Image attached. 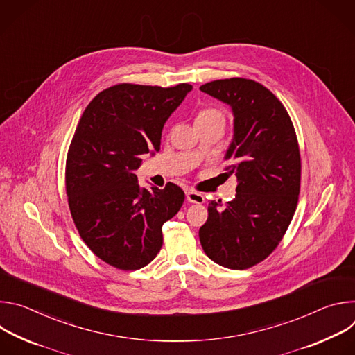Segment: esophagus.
Returning a JSON list of instances; mask_svg holds the SVG:
<instances>
[{
	"instance_id": "1",
	"label": "esophagus",
	"mask_w": 355,
	"mask_h": 355,
	"mask_svg": "<svg viewBox=\"0 0 355 355\" xmlns=\"http://www.w3.org/2000/svg\"><path fill=\"white\" fill-rule=\"evenodd\" d=\"M188 202H192V204H204L205 202V196L202 195L200 192L196 191H187L185 192Z\"/></svg>"
}]
</instances>
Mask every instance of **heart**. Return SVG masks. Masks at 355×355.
I'll list each match as a JSON object with an SVG mask.
<instances>
[{
    "label": "heart",
    "instance_id": "heart-1",
    "mask_svg": "<svg viewBox=\"0 0 355 355\" xmlns=\"http://www.w3.org/2000/svg\"><path fill=\"white\" fill-rule=\"evenodd\" d=\"M216 119H219V121H225V115H223V112L220 111V110H218V108H204V110H200L199 112H198V115H196V123H199V122H208V121H216Z\"/></svg>",
    "mask_w": 355,
    "mask_h": 355
}]
</instances>
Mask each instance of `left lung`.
Masks as SVG:
<instances>
[{
	"label": "left lung",
	"instance_id": "8db88e82",
	"mask_svg": "<svg viewBox=\"0 0 355 355\" xmlns=\"http://www.w3.org/2000/svg\"><path fill=\"white\" fill-rule=\"evenodd\" d=\"M199 89L232 107L234 135L225 160L229 174L237 177L232 200L209 202L199 240L216 264L247 270L277 248L296 211L297 137L281 101L254 80H215Z\"/></svg>",
	"mask_w": 355,
	"mask_h": 355
}]
</instances>
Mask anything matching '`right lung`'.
Listing matches in <instances>:
<instances>
[{"label":"right lung","instance_id":"right-lung-1","mask_svg":"<svg viewBox=\"0 0 355 355\" xmlns=\"http://www.w3.org/2000/svg\"><path fill=\"white\" fill-rule=\"evenodd\" d=\"M192 89L116 84L101 91L83 112L66 160V192L83 241L107 264L135 271L163 245L162 226L177 215L184 191L140 189L141 156L160 150L166 121Z\"/></svg>","mask_w":355,"mask_h":355}]
</instances>
